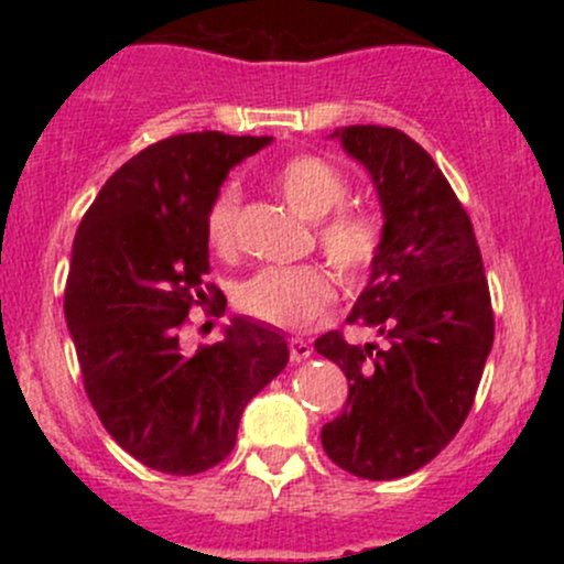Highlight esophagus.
Wrapping results in <instances>:
<instances>
[{
	"instance_id": "esophagus-1",
	"label": "esophagus",
	"mask_w": 564,
	"mask_h": 564,
	"mask_svg": "<svg viewBox=\"0 0 564 564\" xmlns=\"http://www.w3.org/2000/svg\"><path fill=\"white\" fill-rule=\"evenodd\" d=\"M289 352H291V360H294V364H302V360H307L310 355H313V345H310V341L300 339V336H291V339H289Z\"/></svg>"
}]
</instances>
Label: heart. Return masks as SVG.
<instances>
[{"mask_svg":"<svg viewBox=\"0 0 564 564\" xmlns=\"http://www.w3.org/2000/svg\"><path fill=\"white\" fill-rule=\"evenodd\" d=\"M273 183L296 215L315 225V238L328 262L341 275L360 278L379 254L381 230L366 212L345 209L349 185L332 161L321 156H291L278 166ZM241 209L238 185H225L212 198L204 217L206 241L215 251L236 246V223ZM236 302L251 318L283 328H300L315 321L334 302V281L315 264L281 268L270 264L238 283Z\"/></svg>","mask_w":564,"mask_h":564,"instance_id":"heart-1","label":"heart"}]
</instances>
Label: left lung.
I'll list each match as a JSON object with an SVG mask.
<instances>
[{
	"label": "left lung",
	"mask_w": 564,
	"mask_h": 564,
	"mask_svg": "<svg viewBox=\"0 0 564 564\" xmlns=\"http://www.w3.org/2000/svg\"><path fill=\"white\" fill-rule=\"evenodd\" d=\"M366 166L381 204V246L347 323L315 349L345 371L347 405L321 432L349 475L398 480L430 464L462 430L494 347V310L471 219L430 153L392 127L336 129Z\"/></svg>",
	"instance_id": "8db88e82"
}]
</instances>
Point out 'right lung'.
Segmentation results:
<instances>
[{"label":"right lung","mask_w":564,"mask_h":564,"mask_svg":"<svg viewBox=\"0 0 564 564\" xmlns=\"http://www.w3.org/2000/svg\"><path fill=\"white\" fill-rule=\"evenodd\" d=\"M273 138L174 134L111 174L70 251L66 323L84 390L145 467L198 475L232 451L246 403L289 364L270 323L236 315L223 341L185 355L180 326L212 296L204 217L228 172Z\"/></svg>","instance_id":"right-lung-1"}]
</instances>
